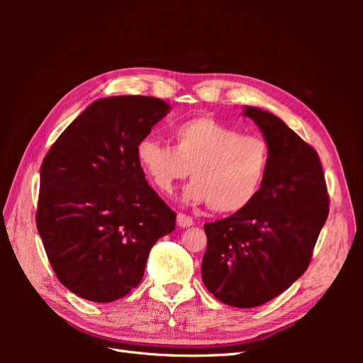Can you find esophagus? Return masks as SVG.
<instances>
[{
	"instance_id": "obj_1",
	"label": "esophagus",
	"mask_w": 363,
	"mask_h": 363,
	"mask_svg": "<svg viewBox=\"0 0 363 363\" xmlns=\"http://www.w3.org/2000/svg\"><path fill=\"white\" fill-rule=\"evenodd\" d=\"M177 224H179V227L186 228V227H191V225H194V221H192V218H191V216H188V215H184V213H177Z\"/></svg>"
}]
</instances>
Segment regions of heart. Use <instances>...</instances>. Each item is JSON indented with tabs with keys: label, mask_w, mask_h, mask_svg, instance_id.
<instances>
[{
	"label": "heart",
	"mask_w": 363,
	"mask_h": 363,
	"mask_svg": "<svg viewBox=\"0 0 363 363\" xmlns=\"http://www.w3.org/2000/svg\"><path fill=\"white\" fill-rule=\"evenodd\" d=\"M171 140L172 147L144 138L136 145V159L159 191L171 194L191 172L194 180L182 194L186 204H211L218 213H235L255 201L271 157L262 136L196 116L174 125Z\"/></svg>",
	"instance_id": "obj_1"
}]
</instances>
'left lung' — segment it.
Returning <instances> with one entry per match:
<instances>
[{
	"instance_id": "8db88e82",
	"label": "left lung",
	"mask_w": 363,
	"mask_h": 363,
	"mask_svg": "<svg viewBox=\"0 0 363 363\" xmlns=\"http://www.w3.org/2000/svg\"><path fill=\"white\" fill-rule=\"evenodd\" d=\"M242 115L268 142V174L250 206L204 224L201 277L221 303L250 309L286 291L309 267L328 215V194L321 160L309 144L263 108L244 106Z\"/></svg>"
}]
</instances>
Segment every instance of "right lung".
Masks as SVG:
<instances>
[{"label":"right lung","instance_id":"obj_1","mask_svg":"<svg viewBox=\"0 0 363 363\" xmlns=\"http://www.w3.org/2000/svg\"><path fill=\"white\" fill-rule=\"evenodd\" d=\"M171 106L118 95L87 106L40 167L38 232L65 288L84 300L123 298L144 277L150 250L175 212L145 180L136 145Z\"/></svg>","mask_w":363,"mask_h":363}]
</instances>
